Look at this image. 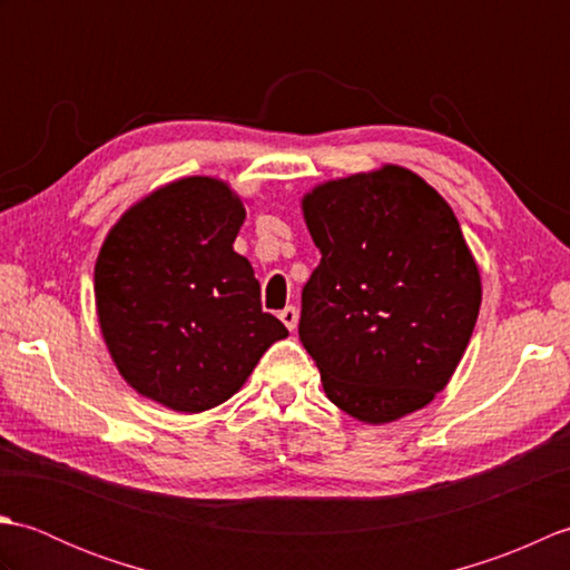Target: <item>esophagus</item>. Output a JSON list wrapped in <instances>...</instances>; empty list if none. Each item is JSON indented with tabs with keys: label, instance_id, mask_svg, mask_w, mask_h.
<instances>
[{
	"label": "esophagus",
	"instance_id": "obj_1",
	"mask_svg": "<svg viewBox=\"0 0 570 570\" xmlns=\"http://www.w3.org/2000/svg\"><path fill=\"white\" fill-rule=\"evenodd\" d=\"M278 318H282V323L286 325L288 331H294L296 323H298V311H296V306H286L284 311H278Z\"/></svg>",
	"mask_w": 570,
	"mask_h": 570
}]
</instances>
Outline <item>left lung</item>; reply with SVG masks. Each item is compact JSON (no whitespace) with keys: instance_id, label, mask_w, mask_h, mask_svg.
<instances>
[{"instance_id":"obj_1","label":"left lung","mask_w":570,"mask_h":570,"mask_svg":"<svg viewBox=\"0 0 570 570\" xmlns=\"http://www.w3.org/2000/svg\"><path fill=\"white\" fill-rule=\"evenodd\" d=\"M321 264L298 337L335 406L386 423L426 406L455 372L480 311V274L439 193L399 166L304 198Z\"/></svg>"}]
</instances>
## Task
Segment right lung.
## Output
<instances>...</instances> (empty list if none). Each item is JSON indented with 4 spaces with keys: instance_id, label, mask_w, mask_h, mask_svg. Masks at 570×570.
<instances>
[{
    "instance_id": "obj_1",
    "label": "right lung",
    "mask_w": 570,
    "mask_h": 570,
    "mask_svg": "<svg viewBox=\"0 0 570 570\" xmlns=\"http://www.w3.org/2000/svg\"><path fill=\"white\" fill-rule=\"evenodd\" d=\"M245 208L225 184L190 176L137 203L95 264L105 343L144 396L198 414L233 396L286 325L233 249Z\"/></svg>"
}]
</instances>
